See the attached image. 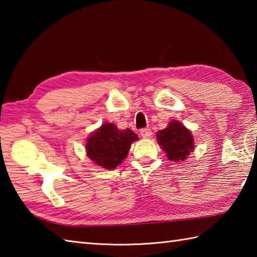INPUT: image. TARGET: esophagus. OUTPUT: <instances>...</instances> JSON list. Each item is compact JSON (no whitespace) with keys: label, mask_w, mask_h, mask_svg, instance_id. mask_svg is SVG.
<instances>
[{"label":"esophagus","mask_w":257,"mask_h":257,"mask_svg":"<svg viewBox=\"0 0 257 257\" xmlns=\"http://www.w3.org/2000/svg\"><path fill=\"white\" fill-rule=\"evenodd\" d=\"M140 135H141V137L145 139H150L152 137V132L149 128H144L140 130Z\"/></svg>","instance_id":"34e87169"}]
</instances>
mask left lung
Returning a JSON list of instances; mask_svg holds the SVG:
<instances>
[{"label":"left lung","instance_id":"obj_1","mask_svg":"<svg viewBox=\"0 0 257 257\" xmlns=\"http://www.w3.org/2000/svg\"><path fill=\"white\" fill-rule=\"evenodd\" d=\"M157 140L168 159L173 162L184 161L194 149L192 134L177 120H172L166 129L157 133Z\"/></svg>","mask_w":257,"mask_h":257}]
</instances>
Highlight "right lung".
Listing matches in <instances>:
<instances>
[{
  "label": "right lung",
  "instance_id": "add662e5",
  "mask_svg": "<svg viewBox=\"0 0 257 257\" xmlns=\"http://www.w3.org/2000/svg\"><path fill=\"white\" fill-rule=\"evenodd\" d=\"M136 140L138 136L133 130H120L116 124L105 122L87 139L86 152L97 166L112 170L125 159Z\"/></svg>",
  "mask_w": 257,
  "mask_h": 257
}]
</instances>
